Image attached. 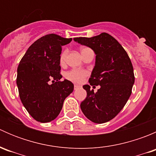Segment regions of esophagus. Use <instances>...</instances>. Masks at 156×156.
Listing matches in <instances>:
<instances>
[{"mask_svg": "<svg viewBox=\"0 0 156 156\" xmlns=\"http://www.w3.org/2000/svg\"><path fill=\"white\" fill-rule=\"evenodd\" d=\"M79 87H80V86L78 85V84H75V86H74V89L75 90H78Z\"/></svg>", "mask_w": 156, "mask_h": 156, "instance_id": "34e87169", "label": "esophagus"}]
</instances>
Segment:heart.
Wrapping results in <instances>:
<instances>
[{"label": "heart", "mask_w": 156, "mask_h": 156, "mask_svg": "<svg viewBox=\"0 0 156 156\" xmlns=\"http://www.w3.org/2000/svg\"><path fill=\"white\" fill-rule=\"evenodd\" d=\"M86 49L88 48H83L81 50V51L86 50ZM67 50H64L60 56V62L61 63H63L66 61V58L67 56ZM87 75V72H86L85 70H83V69H75L71 70L70 72H69L68 73L66 74V78L68 79L71 80V81H74V82H78L80 83L84 79L86 76Z\"/></svg>", "instance_id": "heart-1"}]
</instances>
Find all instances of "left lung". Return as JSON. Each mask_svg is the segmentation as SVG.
<instances>
[{
	"label": "left lung",
	"mask_w": 156,
	"mask_h": 156,
	"mask_svg": "<svg viewBox=\"0 0 156 156\" xmlns=\"http://www.w3.org/2000/svg\"><path fill=\"white\" fill-rule=\"evenodd\" d=\"M74 41L95 53V66L89 83L100 86L96 93L88 84L83 86L87 97L81 102V111L94 123L107 122L120 112L131 94L135 79L131 61L122 45L107 33L75 37Z\"/></svg>",
	"instance_id": "left-lung-1"
}]
</instances>
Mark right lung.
Listing matches in <instances>:
<instances>
[{
    "label": "right lung",
    "mask_w": 156,
    "mask_h": 156,
    "mask_svg": "<svg viewBox=\"0 0 156 156\" xmlns=\"http://www.w3.org/2000/svg\"><path fill=\"white\" fill-rule=\"evenodd\" d=\"M72 41L55 34L43 36L29 47L17 69L16 84L20 100L31 117L42 123L54 120L74 84L62 78V46ZM51 79L56 82L50 85Z\"/></svg>",
    "instance_id": "add662e5"
}]
</instances>
